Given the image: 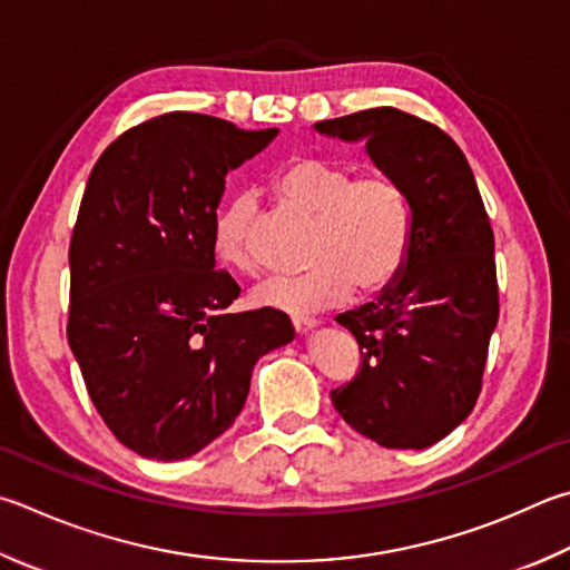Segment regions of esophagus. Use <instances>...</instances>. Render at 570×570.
<instances>
[{"label": "esophagus", "mask_w": 570, "mask_h": 570, "mask_svg": "<svg viewBox=\"0 0 570 570\" xmlns=\"http://www.w3.org/2000/svg\"><path fill=\"white\" fill-rule=\"evenodd\" d=\"M292 324L296 328V334H306V331H312L314 326H318V321L314 316H294Z\"/></svg>", "instance_id": "1"}]
</instances>
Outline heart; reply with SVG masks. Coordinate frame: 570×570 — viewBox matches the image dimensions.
Here are the masks:
<instances>
[{"mask_svg":"<svg viewBox=\"0 0 570 570\" xmlns=\"http://www.w3.org/2000/svg\"><path fill=\"white\" fill-rule=\"evenodd\" d=\"M272 191L284 206L314 224L304 274L274 278L256 288V304L306 314L384 292L406 266L411 212L406 196L381 171L356 174L348 164L294 157L274 174ZM256 199L236 194L214 216V254L232 272L256 276Z\"/></svg>","mask_w":570,"mask_h":570,"instance_id":"heart-1","label":"heart"}]
</instances>
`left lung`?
<instances>
[{"instance_id": "left-lung-1", "label": "left lung", "mask_w": 570, "mask_h": 570, "mask_svg": "<svg viewBox=\"0 0 570 570\" xmlns=\"http://www.w3.org/2000/svg\"><path fill=\"white\" fill-rule=\"evenodd\" d=\"M316 131L366 141L411 209V252L379 302L336 321L361 364L331 391L334 409L384 449H426L469 416L499 321L493 229L459 144L436 124L379 107L326 119Z\"/></svg>"}]
</instances>
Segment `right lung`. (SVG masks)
I'll return each instance as SVG.
<instances>
[{
    "instance_id": "add662e5",
    "label": "right lung",
    "mask_w": 570,
    "mask_h": 570,
    "mask_svg": "<svg viewBox=\"0 0 570 570\" xmlns=\"http://www.w3.org/2000/svg\"><path fill=\"white\" fill-rule=\"evenodd\" d=\"M278 129L171 111L124 131L89 174L69 242L67 338L119 443L177 461L232 426L258 356L294 338L276 308L229 314L242 294L214 268L224 179Z\"/></svg>"
}]
</instances>
